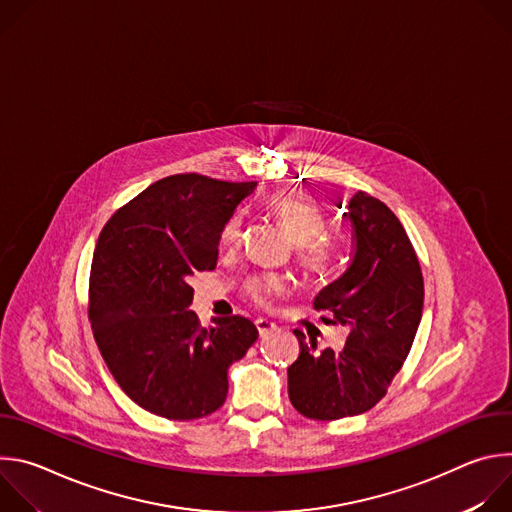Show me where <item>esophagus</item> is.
<instances>
[{
	"mask_svg": "<svg viewBox=\"0 0 512 512\" xmlns=\"http://www.w3.org/2000/svg\"><path fill=\"white\" fill-rule=\"evenodd\" d=\"M255 326H257V330H259V336H265V334H269V332L275 330V324H273L271 320H265V318H257V320H255Z\"/></svg>",
	"mask_w": 512,
	"mask_h": 512,
	"instance_id": "34e87169",
	"label": "esophagus"
}]
</instances>
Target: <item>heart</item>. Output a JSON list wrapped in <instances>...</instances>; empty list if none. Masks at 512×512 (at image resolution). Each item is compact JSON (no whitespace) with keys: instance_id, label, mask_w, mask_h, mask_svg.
<instances>
[{"instance_id":"obj_1","label":"heart","mask_w":512,"mask_h":512,"mask_svg":"<svg viewBox=\"0 0 512 512\" xmlns=\"http://www.w3.org/2000/svg\"><path fill=\"white\" fill-rule=\"evenodd\" d=\"M267 210L277 218V223L294 239V251L298 263L310 275H326L334 267L336 247L328 235H324L326 218L320 206L302 194H277L269 198ZM243 218L237 214L229 218L218 237L223 249H231L241 241ZM285 289V279L279 275H255L247 279V296L257 304H267L275 294Z\"/></svg>"}]
</instances>
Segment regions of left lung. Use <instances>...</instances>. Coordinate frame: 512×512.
Wrapping results in <instances>:
<instances>
[{
  "instance_id": "8db88e82",
  "label": "left lung",
  "mask_w": 512,
  "mask_h": 512,
  "mask_svg": "<svg viewBox=\"0 0 512 512\" xmlns=\"http://www.w3.org/2000/svg\"><path fill=\"white\" fill-rule=\"evenodd\" d=\"M342 208V204H338ZM352 259L340 279L320 291L316 310L348 326L340 350H316L294 330L300 354L287 369L289 401L304 417L334 421L373 409L411 350L423 310L417 253L395 212L356 192L348 202Z\"/></svg>"
}]
</instances>
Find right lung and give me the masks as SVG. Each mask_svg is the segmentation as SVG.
Returning a JSON list of instances; mask_svg holds the SVG:
<instances>
[{
	"mask_svg": "<svg viewBox=\"0 0 512 512\" xmlns=\"http://www.w3.org/2000/svg\"><path fill=\"white\" fill-rule=\"evenodd\" d=\"M257 182L174 174L154 182L103 227L91 263L89 320L123 393L154 415H210L229 393L227 371L259 332L243 316L200 326L188 310L196 271H212L218 237Z\"/></svg>",
	"mask_w": 512,
	"mask_h": 512,
	"instance_id": "1",
	"label": "right lung"
}]
</instances>
